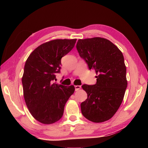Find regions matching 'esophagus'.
Segmentation results:
<instances>
[{
	"label": "esophagus",
	"mask_w": 148,
	"mask_h": 148,
	"mask_svg": "<svg viewBox=\"0 0 148 148\" xmlns=\"http://www.w3.org/2000/svg\"><path fill=\"white\" fill-rule=\"evenodd\" d=\"M74 87H75V91H77V90H79L81 88V86H79V85L74 86Z\"/></svg>",
	"instance_id": "obj_1"
}]
</instances>
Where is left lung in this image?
Segmentation results:
<instances>
[{
    "label": "left lung",
    "mask_w": 148,
    "mask_h": 148,
    "mask_svg": "<svg viewBox=\"0 0 148 148\" xmlns=\"http://www.w3.org/2000/svg\"><path fill=\"white\" fill-rule=\"evenodd\" d=\"M76 48L90 70L97 74L95 84L82 85L88 98L81 103V112L91 121H106L118 111L127 87L123 55L114 44L101 37L79 39Z\"/></svg>",
    "instance_id": "1"
}]
</instances>
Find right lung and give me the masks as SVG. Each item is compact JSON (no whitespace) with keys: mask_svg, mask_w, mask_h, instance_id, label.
Listing matches in <instances>:
<instances>
[{"mask_svg":"<svg viewBox=\"0 0 148 148\" xmlns=\"http://www.w3.org/2000/svg\"><path fill=\"white\" fill-rule=\"evenodd\" d=\"M76 39H56L37 47L25 65L22 84L27 108L36 120L44 124L58 121L74 86L55 82L60 72L61 59L74 48Z\"/></svg>","mask_w":148,"mask_h":148,"instance_id":"right-lung-1","label":"right lung"}]
</instances>
